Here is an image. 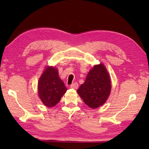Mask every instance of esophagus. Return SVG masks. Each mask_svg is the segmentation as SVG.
<instances>
[{
	"label": "esophagus",
	"mask_w": 149,
	"mask_h": 149,
	"mask_svg": "<svg viewBox=\"0 0 149 149\" xmlns=\"http://www.w3.org/2000/svg\"><path fill=\"white\" fill-rule=\"evenodd\" d=\"M78 86H79V84H78L77 83H73L70 85V88H74V89H77Z\"/></svg>",
	"instance_id": "obj_1"
}]
</instances>
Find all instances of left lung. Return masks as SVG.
<instances>
[{"mask_svg":"<svg viewBox=\"0 0 149 149\" xmlns=\"http://www.w3.org/2000/svg\"><path fill=\"white\" fill-rule=\"evenodd\" d=\"M111 88L109 74L101 63L95 66L89 72L84 84L77 90V93L88 106L95 109L106 102Z\"/></svg>","mask_w":149,"mask_h":149,"instance_id":"obj_1","label":"left lung"}]
</instances>
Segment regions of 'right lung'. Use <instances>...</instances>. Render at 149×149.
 <instances>
[{
	"instance_id": "obj_1",
	"label": "right lung",
	"mask_w": 149,
	"mask_h": 149,
	"mask_svg": "<svg viewBox=\"0 0 149 149\" xmlns=\"http://www.w3.org/2000/svg\"><path fill=\"white\" fill-rule=\"evenodd\" d=\"M67 90L60 79L58 70L49 66L40 77L38 82V93L44 105L49 107L56 106Z\"/></svg>"
}]
</instances>
